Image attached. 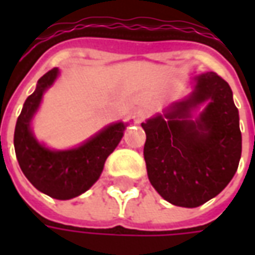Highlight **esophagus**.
<instances>
[{"instance_id": "34e87169", "label": "esophagus", "mask_w": 255, "mask_h": 255, "mask_svg": "<svg viewBox=\"0 0 255 255\" xmlns=\"http://www.w3.org/2000/svg\"><path fill=\"white\" fill-rule=\"evenodd\" d=\"M147 117H149V112L146 111V109H138V111H135V113H133V120L136 123L144 122Z\"/></svg>"}]
</instances>
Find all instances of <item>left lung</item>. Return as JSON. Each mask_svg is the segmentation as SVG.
<instances>
[{"label": "left lung", "mask_w": 255, "mask_h": 255, "mask_svg": "<svg viewBox=\"0 0 255 255\" xmlns=\"http://www.w3.org/2000/svg\"><path fill=\"white\" fill-rule=\"evenodd\" d=\"M209 101L198 120L194 106ZM143 155L151 186L172 205L197 208L223 191L235 175L242 154L239 113L232 90L214 72L197 76L188 100L172 105L164 116L142 123Z\"/></svg>", "instance_id": "8db88e82"}]
</instances>
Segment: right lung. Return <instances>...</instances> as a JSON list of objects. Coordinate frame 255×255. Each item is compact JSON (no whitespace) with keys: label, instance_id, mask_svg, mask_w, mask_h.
I'll list each match as a JSON object with an SVG mask.
<instances>
[{"label":"right lung","instance_id":"1","mask_svg":"<svg viewBox=\"0 0 255 255\" xmlns=\"http://www.w3.org/2000/svg\"><path fill=\"white\" fill-rule=\"evenodd\" d=\"M58 75L53 68L38 80L35 91L25 100L14 128V151L19 165L31 184L49 197L71 199L87 191L104 169L106 158L122 140L126 126L112 124L76 149L53 151L38 143L30 122L42 95Z\"/></svg>","mask_w":255,"mask_h":255}]
</instances>
